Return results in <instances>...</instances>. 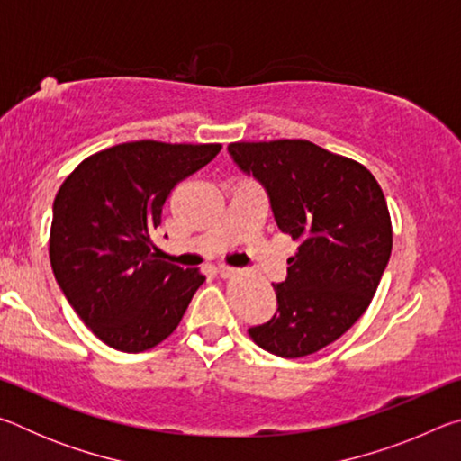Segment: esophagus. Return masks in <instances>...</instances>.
I'll use <instances>...</instances> for the list:
<instances>
[{"mask_svg":"<svg viewBox=\"0 0 461 461\" xmlns=\"http://www.w3.org/2000/svg\"><path fill=\"white\" fill-rule=\"evenodd\" d=\"M217 272H220V276L221 278H230V276H233V275H236V268H231V267H225V264H221V267L220 268H217Z\"/></svg>","mask_w":461,"mask_h":461,"instance_id":"obj_1","label":"esophagus"}]
</instances>
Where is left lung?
<instances>
[{
  "label": "left lung",
  "instance_id": "8db88e82",
  "mask_svg": "<svg viewBox=\"0 0 461 461\" xmlns=\"http://www.w3.org/2000/svg\"><path fill=\"white\" fill-rule=\"evenodd\" d=\"M228 152L268 193L278 230L299 241L278 309L248 333L280 357L315 354L368 309L380 285L393 225L380 185L360 162L309 140L233 142Z\"/></svg>",
  "mask_w": 461,
  "mask_h": 461
}]
</instances>
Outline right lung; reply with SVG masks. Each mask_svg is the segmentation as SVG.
Returning a JSON list of instances; mask_svg holds the SVG:
<instances>
[{
    "mask_svg": "<svg viewBox=\"0 0 461 461\" xmlns=\"http://www.w3.org/2000/svg\"><path fill=\"white\" fill-rule=\"evenodd\" d=\"M221 144L140 140L91 154L52 207L54 278L83 323L120 352L165 341L205 276L154 252L152 231L170 191L212 162Z\"/></svg>",
    "mask_w": 461,
    "mask_h": 461,
    "instance_id": "obj_1",
    "label": "right lung"
}]
</instances>
